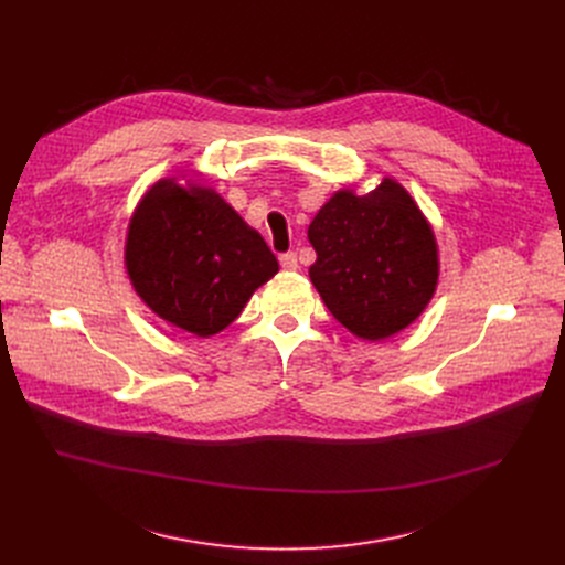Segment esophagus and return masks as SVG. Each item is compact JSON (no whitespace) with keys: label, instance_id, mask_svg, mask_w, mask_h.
<instances>
[{"label":"esophagus","instance_id":"1","mask_svg":"<svg viewBox=\"0 0 565 565\" xmlns=\"http://www.w3.org/2000/svg\"><path fill=\"white\" fill-rule=\"evenodd\" d=\"M280 266L285 268V271H297V268H299L297 253H282L280 255Z\"/></svg>","mask_w":565,"mask_h":565}]
</instances>
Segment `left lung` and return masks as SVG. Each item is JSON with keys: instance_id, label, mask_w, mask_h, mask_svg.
Returning <instances> with one entry per match:
<instances>
[{"instance_id": "8db88e82", "label": "left lung", "mask_w": 565, "mask_h": 565, "mask_svg": "<svg viewBox=\"0 0 565 565\" xmlns=\"http://www.w3.org/2000/svg\"><path fill=\"white\" fill-rule=\"evenodd\" d=\"M317 259L310 280L340 324L361 340H386L433 301L439 248L423 211L395 179L359 195L342 188L308 227Z\"/></svg>"}]
</instances>
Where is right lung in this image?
Returning <instances> with one entry per match:
<instances>
[{"label": "right lung", "instance_id": "right-lung-1", "mask_svg": "<svg viewBox=\"0 0 565 565\" xmlns=\"http://www.w3.org/2000/svg\"><path fill=\"white\" fill-rule=\"evenodd\" d=\"M126 274L151 312L198 338L227 329L278 259L213 188L158 179L128 221Z\"/></svg>", "mask_w": 565, "mask_h": 565}]
</instances>
